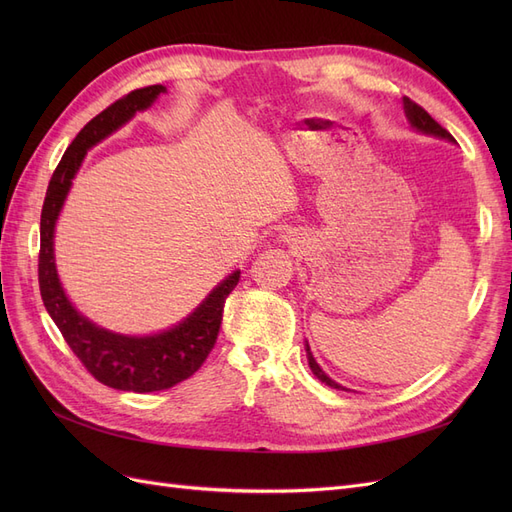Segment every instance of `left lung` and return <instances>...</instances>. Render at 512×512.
Segmentation results:
<instances>
[{
  "label": "left lung",
  "mask_w": 512,
  "mask_h": 512,
  "mask_svg": "<svg viewBox=\"0 0 512 512\" xmlns=\"http://www.w3.org/2000/svg\"><path fill=\"white\" fill-rule=\"evenodd\" d=\"M404 108H406V117L410 119V123H412V126H414L416 130H421V132H425V134H433V136L446 138V141H455L453 134L448 132L446 128H442L440 123H438L436 119H433L421 104H416V102L410 100V98H404ZM307 361H309V367H312V371H314L316 378H318L320 382L333 386V389H342V386H339L337 382H333V380L320 369V365L316 363L314 354H312V350H309V346H307ZM344 391H346V389H344Z\"/></svg>",
  "instance_id": "obj_1"
}]
</instances>
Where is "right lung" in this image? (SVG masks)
I'll list each match as a JSON object with an SVG mask.
<instances>
[{"mask_svg":"<svg viewBox=\"0 0 512 512\" xmlns=\"http://www.w3.org/2000/svg\"><path fill=\"white\" fill-rule=\"evenodd\" d=\"M162 91H166L162 85L134 89L128 96L106 106L76 134L49 181L40 215L38 282L46 312L51 314L66 344L91 376L111 389L132 393L164 391L196 374L215 346L226 297L235 290L241 277L239 271L228 275L196 307L194 314L177 324L175 329L151 337H126L96 327L76 312L61 290L53 260V232L72 177L79 170L89 147L121 128L136 111H143L156 100Z\"/></svg>","mask_w":512,"mask_h":512,"instance_id":"right-lung-1","label":"right lung"}]
</instances>
